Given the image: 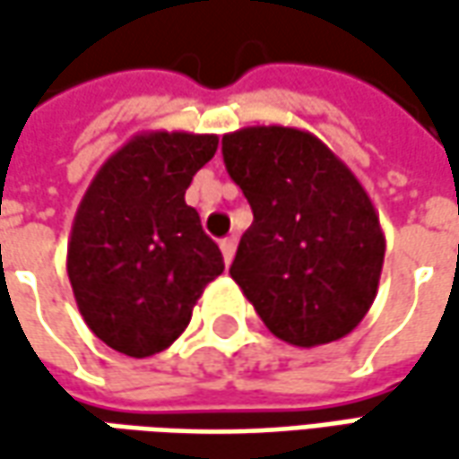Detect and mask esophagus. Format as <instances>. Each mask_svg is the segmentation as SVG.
<instances>
[{"instance_id": "34e87169", "label": "esophagus", "mask_w": 459, "mask_h": 459, "mask_svg": "<svg viewBox=\"0 0 459 459\" xmlns=\"http://www.w3.org/2000/svg\"><path fill=\"white\" fill-rule=\"evenodd\" d=\"M220 250H221V255H224V263L230 265V263H232V257H235V250H238V239L224 238L220 242Z\"/></svg>"}]
</instances>
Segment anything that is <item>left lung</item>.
<instances>
[{
    "mask_svg": "<svg viewBox=\"0 0 459 459\" xmlns=\"http://www.w3.org/2000/svg\"><path fill=\"white\" fill-rule=\"evenodd\" d=\"M221 155L253 209L230 275L278 340H342L373 307L385 255L362 184L316 134L296 127L227 133Z\"/></svg>",
    "mask_w": 459,
    "mask_h": 459,
    "instance_id": "left-lung-1",
    "label": "left lung"
}]
</instances>
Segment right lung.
Listing matches in <instances>:
<instances>
[{"instance_id": "add662e5", "label": "right lung", "mask_w": 459, "mask_h": 459, "mask_svg": "<svg viewBox=\"0 0 459 459\" xmlns=\"http://www.w3.org/2000/svg\"><path fill=\"white\" fill-rule=\"evenodd\" d=\"M217 145V134H134L104 160L76 209L68 281L83 322L122 355L170 347L206 283L224 271L217 242L186 204Z\"/></svg>"}]
</instances>
